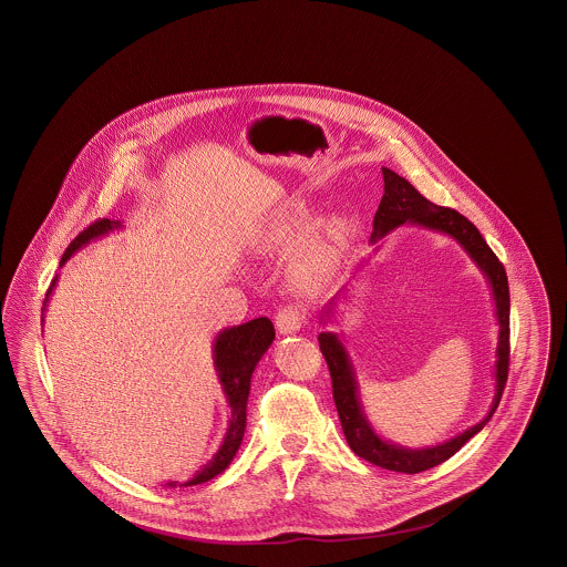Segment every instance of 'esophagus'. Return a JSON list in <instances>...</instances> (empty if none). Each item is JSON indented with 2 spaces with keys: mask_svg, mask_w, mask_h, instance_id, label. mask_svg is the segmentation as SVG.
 <instances>
[{
  "mask_svg": "<svg viewBox=\"0 0 567 567\" xmlns=\"http://www.w3.org/2000/svg\"><path fill=\"white\" fill-rule=\"evenodd\" d=\"M303 323V312L297 306H282L276 312V329L282 336H291L301 329Z\"/></svg>",
  "mask_w": 567,
  "mask_h": 567,
  "instance_id": "esophagus-1",
  "label": "esophagus"
}]
</instances>
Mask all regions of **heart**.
<instances>
[{"label": "heart", "mask_w": 567, "mask_h": 567, "mask_svg": "<svg viewBox=\"0 0 567 567\" xmlns=\"http://www.w3.org/2000/svg\"><path fill=\"white\" fill-rule=\"evenodd\" d=\"M303 215L301 213H289L282 216L274 231L271 238L282 243L291 240L297 231L303 227ZM349 240V223L344 218L331 216L315 223L303 240L299 244L296 252V276L303 285H315L327 278L336 266L340 264V257L344 252V246Z\"/></svg>", "instance_id": "b5f03b06"}]
</instances>
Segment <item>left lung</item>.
I'll list each match as a JSON object with an SVG mask.
<instances>
[{"label":"left lung","instance_id":"1","mask_svg":"<svg viewBox=\"0 0 567 567\" xmlns=\"http://www.w3.org/2000/svg\"><path fill=\"white\" fill-rule=\"evenodd\" d=\"M384 178V195L380 199L377 216H374V231L370 243L374 244V250H380L384 243V236H389L393 229L402 225H414L430 231L444 234L453 238L455 243L467 252V257L476 264V268L483 271L488 282L493 306H495V319L499 324L497 336V351H495V365H493V378H495V393L493 402L488 405L485 419L470 430L458 433L455 437L440 442L435 446H423V449H408L400 446L391 440H384L380 433L372 427L359 395V380L352 365L351 354L347 351L344 342L338 333L323 331L319 333V344L323 352L324 361L329 365L331 384H333V402L342 423V432L347 435V442L354 455H359L378 467L391 470V472H404V474H419L430 467L440 465L442 461L453 457L458 449L474 437L476 433L485 427L491 421L495 408L499 405L506 380H508V359H511V291H508V276L495 252L488 248L481 231L474 227L463 215H458L453 208L435 206L430 199H425L419 190L414 189L405 178L395 174L389 167H382ZM363 268V264H359ZM354 280V276H352ZM352 285H347L340 293L331 297L324 303L321 312V323H333L336 315L340 312L338 306L344 303L351 297Z\"/></svg>","mask_w":567,"mask_h":567}]
</instances>
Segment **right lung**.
Listing matches in <instances>:
<instances>
[{
	"instance_id": "add662e5",
	"label": "right lung",
	"mask_w": 567,
	"mask_h": 567,
	"mask_svg": "<svg viewBox=\"0 0 567 567\" xmlns=\"http://www.w3.org/2000/svg\"><path fill=\"white\" fill-rule=\"evenodd\" d=\"M121 227H123L121 220H110V218L95 220L68 246V250L61 257L59 268H63L68 264V259L72 255H76L82 246H86L93 240H100V238L109 236L110 231L121 229ZM56 278L59 276H54L53 285L47 293L42 312L47 310V303L53 293ZM42 323H44V315H42ZM274 336H276L274 324L268 317H259L248 323L227 327V329L218 331L215 344H213V361H215V372L220 382L223 395L229 405V425H227V432L223 435V442L213 458L202 470H197V474L193 478L181 486L202 485V483L213 481L220 472H225L227 465L236 457V453L243 444L244 432H246V402H248V393H250V378H252L257 363L261 361V357L270 349ZM176 485H178L176 481L165 483V486Z\"/></svg>"
}]
</instances>
